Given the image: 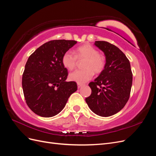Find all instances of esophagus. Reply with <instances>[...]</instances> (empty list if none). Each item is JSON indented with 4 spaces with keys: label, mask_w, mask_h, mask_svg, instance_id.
Segmentation results:
<instances>
[{
    "label": "esophagus",
    "mask_w": 156,
    "mask_h": 156,
    "mask_svg": "<svg viewBox=\"0 0 156 156\" xmlns=\"http://www.w3.org/2000/svg\"><path fill=\"white\" fill-rule=\"evenodd\" d=\"M83 85V84H81V83H77V87H78V88H81Z\"/></svg>",
    "instance_id": "1"
}]
</instances>
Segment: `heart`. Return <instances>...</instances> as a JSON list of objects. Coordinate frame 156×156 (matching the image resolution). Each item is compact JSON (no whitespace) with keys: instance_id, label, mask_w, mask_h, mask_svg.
<instances>
[{"instance_id":"heart-1","label":"heart","mask_w":156,"mask_h":156,"mask_svg":"<svg viewBox=\"0 0 156 156\" xmlns=\"http://www.w3.org/2000/svg\"><path fill=\"white\" fill-rule=\"evenodd\" d=\"M79 60L85 59L83 63L84 69L75 70L70 73L69 78L71 81L77 83H84L90 80L94 75L101 73L105 67V58L99 54L98 51L89 44L81 45L75 50L74 53L67 51L64 53L62 62L64 66L69 70L74 69Z\"/></svg>"}]
</instances>
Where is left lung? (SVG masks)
<instances>
[{"mask_svg": "<svg viewBox=\"0 0 156 156\" xmlns=\"http://www.w3.org/2000/svg\"><path fill=\"white\" fill-rule=\"evenodd\" d=\"M97 48L105 56L103 70L89 83L90 96L85 101L90 110L103 117L116 114L129 100L133 81L129 60L119 48L105 41H96Z\"/></svg>", "mask_w": 156, "mask_h": 156, "instance_id": "left-lung-1", "label": "left lung"}]
</instances>
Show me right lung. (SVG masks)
Returning <instances> with one entry per match:
<instances>
[{
    "instance_id": "right-lung-1",
    "label": "right lung",
    "mask_w": 156,
    "mask_h": 156,
    "mask_svg": "<svg viewBox=\"0 0 156 156\" xmlns=\"http://www.w3.org/2000/svg\"><path fill=\"white\" fill-rule=\"evenodd\" d=\"M76 44L74 40L49 41L28 58L22 87L27 104L35 114L42 117L58 115L77 90L76 83L66 81L68 70L62 62L64 53Z\"/></svg>"
}]
</instances>
